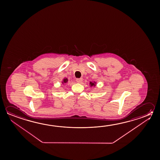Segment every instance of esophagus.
<instances>
[{"label": "esophagus", "instance_id": "1", "mask_svg": "<svg viewBox=\"0 0 160 160\" xmlns=\"http://www.w3.org/2000/svg\"><path fill=\"white\" fill-rule=\"evenodd\" d=\"M76 80L78 83H81V82L82 81V78H78V79H76Z\"/></svg>", "mask_w": 160, "mask_h": 160}]
</instances>
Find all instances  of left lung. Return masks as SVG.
Wrapping results in <instances>:
<instances>
[{
	"label": "left lung",
	"instance_id": "8db88e82",
	"mask_svg": "<svg viewBox=\"0 0 160 160\" xmlns=\"http://www.w3.org/2000/svg\"><path fill=\"white\" fill-rule=\"evenodd\" d=\"M95 83H96L95 82H92V81L90 82V87H93V86L94 87V86H95V85H96Z\"/></svg>",
	"mask_w": 160,
	"mask_h": 160
}]
</instances>
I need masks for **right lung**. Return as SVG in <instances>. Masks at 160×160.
I'll use <instances>...</instances> for the list:
<instances>
[{
    "label": "right lung",
    "instance_id": "1",
    "mask_svg": "<svg viewBox=\"0 0 160 160\" xmlns=\"http://www.w3.org/2000/svg\"><path fill=\"white\" fill-rule=\"evenodd\" d=\"M68 82V79H67V78H65V79H63V81H62V84H65V83H67Z\"/></svg>",
    "mask_w": 160,
    "mask_h": 160
}]
</instances>
